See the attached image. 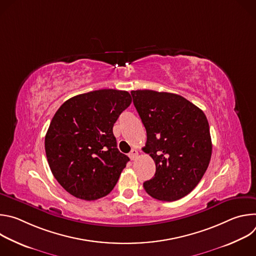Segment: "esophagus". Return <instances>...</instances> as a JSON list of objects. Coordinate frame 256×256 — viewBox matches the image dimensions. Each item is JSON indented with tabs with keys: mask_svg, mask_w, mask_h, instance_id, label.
Instances as JSON below:
<instances>
[{
	"mask_svg": "<svg viewBox=\"0 0 256 256\" xmlns=\"http://www.w3.org/2000/svg\"><path fill=\"white\" fill-rule=\"evenodd\" d=\"M138 152L136 150H134V149L132 150L130 152V154H128V157L130 158V160H136L138 158Z\"/></svg>",
	"mask_w": 256,
	"mask_h": 256,
	"instance_id": "esophagus-1",
	"label": "esophagus"
}]
</instances>
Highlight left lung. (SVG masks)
<instances>
[{
    "label": "left lung",
    "instance_id": "left-lung-1",
    "mask_svg": "<svg viewBox=\"0 0 256 256\" xmlns=\"http://www.w3.org/2000/svg\"><path fill=\"white\" fill-rule=\"evenodd\" d=\"M130 93L147 132L142 151L156 165L154 177L144 182V190L164 202L188 196L202 178L212 156L206 114L177 94L153 90Z\"/></svg>",
    "mask_w": 256,
    "mask_h": 256
}]
</instances>
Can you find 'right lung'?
I'll return each mask as SVG.
<instances>
[{"mask_svg":"<svg viewBox=\"0 0 256 256\" xmlns=\"http://www.w3.org/2000/svg\"><path fill=\"white\" fill-rule=\"evenodd\" d=\"M132 103L128 92L102 89L66 100L54 116L44 147L50 168L72 196L95 200L110 192L130 158L112 128Z\"/></svg>","mask_w":256,"mask_h":256,"instance_id":"obj_1","label":"right lung"}]
</instances>
